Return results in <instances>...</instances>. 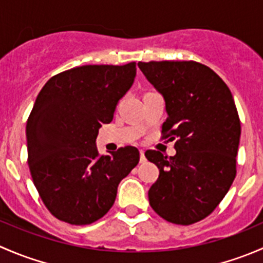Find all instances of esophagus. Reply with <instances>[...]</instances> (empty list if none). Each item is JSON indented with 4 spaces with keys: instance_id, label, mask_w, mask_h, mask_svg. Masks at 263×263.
Returning a JSON list of instances; mask_svg holds the SVG:
<instances>
[{
    "instance_id": "obj_1",
    "label": "esophagus",
    "mask_w": 263,
    "mask_h": 263,
    "mask_svg": "<svg viewBox=\"0 0 263 263\" xmlns=\"http://www.w3.org/2000/svg\"><path fill=\"white\" fill-rule=\"evenodd\" d=\"M146 159H145V151L144 150H140V163H145Z\"/></svg>"
}]
</instances>
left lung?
Segmentation results:
<instances>
[{
	"label": "left lung",
	"mask_w": 263,
	"mask_h": 263,
	"mask_svg": "<svg viewBox=\"0 0 263 263\" xmlns=\"http://www.w3.org/2000/svg\"><path fill=\"white\" fill-rule=\"evenodd\" d=\"M137 66L165 100L163 139H177L174 156L145 153L159 168L148 201L166 221L195 224L216 209L237 174L240 121L234 99L202 63L151 61Z\"/></svg>",
	"instance_id": "1"
}]
</instances>
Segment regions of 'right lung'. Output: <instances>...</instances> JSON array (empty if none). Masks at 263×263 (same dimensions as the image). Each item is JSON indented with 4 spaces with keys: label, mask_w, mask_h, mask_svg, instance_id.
<instances>
[{
    "label": "right lung",
    "mask_w": 263,
    "mask_h": 263,
    "mask_svg": "<svg viewBox=\"0 0 263 263\" xmlns=\"http://www.w3.org/2000/svg\"><path fill=\"white\" fill-rule=\"evenodd\" d=\"M135 76V62L80 66L50 78L36 97L26 122L28 164L42 201L58 220H99L115 203L119 182L139 164L136 147L99 155L95 145Z\"/></svg>",
    "instance_id": "add662e5"
}]
</instances>
